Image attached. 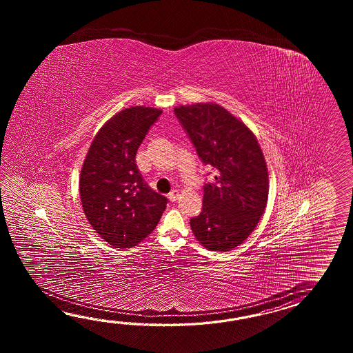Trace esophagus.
Returning a JSON list of instances; mask_svg holds the SVG:
<instances>
[{
    "mask_svg": "<svg viewBox=\"0 0 353 353\" xmlns=\"http://www.w3.org/2000/svg\"><path fill=\"white\" fill-rule=\"evenodd\" d=\"M178 198H179V190L174 189V190H172V192L169 193V199H170V202H175Z\"/></svg>",
    "mask_w": 353,
    "mask_h": 353,
    "instance_id": "esophagus-1",
    "label": "esophagus"
}]
</instances>
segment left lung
Wrapping results in <instances>:
<instances>
[{"mask_svg":"<svg viewBox=\"0 0 353 353\" xmlns=\"http://www.w3.org/2000/svg\"><path fill=\"white\" fill-rule=\"evenodd\" d=\"M174 113L203 164L216 174L203 187L202 212L190 219L192 231L210 251H230L255 230L268 203L263 151L252 131L217 103L180 105Z\"/></svg>","mask_w":353,"mask_h":353,"instance_id":"obj_1","label":"left lung"}]
</instances>
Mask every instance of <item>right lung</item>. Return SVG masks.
Wrapping results in <instances>:
<instances>
[{
    "instance_id": "obj_1",
    "label": "right lung",
    "mask_w": 353,
    "mask_h": 353,
    "mask_svg": "<svg viewBox=\"0 0 353 353\" xmlns=\"http://www.w3.org/2000/svg\"><path fill=\"white\" fill-rule=\"evenodd\" d=\"M161 110L130 107L105 122L83 164L79 193L93 230L113 248H130L148 237L165 210L136 165V152Z\"/></svg>"
}]
</instances>
